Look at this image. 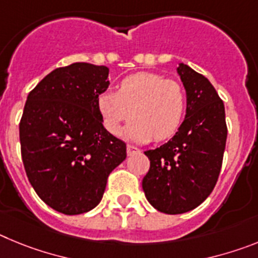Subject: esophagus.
<instances>
[{"label": "esophagus", "mask_w": 258, "mask_h": 258, "mask_svg": "<svg viewBox=\"0 0 258 258\" xmlns=\"http://www.w3.org/2000/svg\"><path fill=\"white\" fill-rule=\"evenodd\" d=\"M140 151L141 150L138 149V147H136V146H132V145L126 146V152L129 156H131V155H134V154H138Z\"/></svg>", "instance_id": "1"}]
</instances>
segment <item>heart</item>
<instances>
[{
    "label": "heart",
    "instance_id": "heart-1",
    "mask_svg": "<svg viewBox=\"0 0 258 258\" xmlns=\"http://www.w3.org/2000/svg\"><path fill=\"white\" fill-rule=\"evenodd\" d=\"M98 109L111 134H118L122 122L133 121L125 136L137 142L163 141L177 133L186 109V94L174 80L152 72L125 77L117 92L107 90L98 97Z\"/></svg>",
    "mask_w": 258,
    "mask_h": 258
}]
</instances>
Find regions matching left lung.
<instances>
[{"instance_id": "8db88e82", "label": "left lung", "mask_w": 258, "mask_h": 258, "mask_svg": "<svg viewBox=\"0 0 258 258\" xmlns=\"http://www.w3.org/2000/svg\"><path fill=\"white\" fill-rule=\"evenodd\" d=\"M177 72L186 89V116L172 140L145 152L150 170L142 181L150 204L166 214L192 211L211 195L227 138L225 106L209 80L183 63Z\"/></svg>"}]
</instances>
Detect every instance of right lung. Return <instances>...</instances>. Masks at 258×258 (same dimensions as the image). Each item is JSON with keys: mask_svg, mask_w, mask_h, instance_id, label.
I'll list each match as a JSON object with an SVG mask.
<instances>
[{"mask_svg": "<svg viewBox=\"0 0 258 258\" xmlns=\"http://www.w3.org/2000/svg\"><path fill=\"white\" fill-rule=\"evenodd\" d=\"M108 72L90 63L56 68L29 93L23 111L27 177L42 202L68 216L95 208L109 173L126 157V145L106 131L98 109Z\"/></svg>", "mask_w": 258, "mask_h": 258, "instance_id": "1", "label": "right lung"}]
</instances>
